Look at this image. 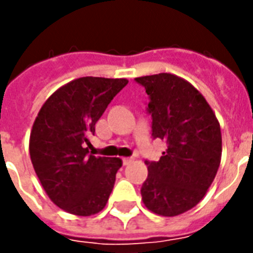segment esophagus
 <instances>
[{
    "instance_id": "obj_1",
    "label": "esophagus",
    "mask_w": 253,
    "mask_h": 253,
    "mask_svg": "<svg viewBox=\"0 0 253 253\" xmlns=\"http://www.w3.org/2000/svg\"><path fill=\"white\" fill-rule=\"evenodd\" d=\"M132 161V157H125L123 159V165H128Z\"/></svg>"
}]
</instances>
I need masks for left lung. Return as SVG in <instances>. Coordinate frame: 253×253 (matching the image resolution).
<instances>
[{"label": "left lung", "mask_w": 253, "mask_h": 253, "mask_svg": "<svg viewBox=\"0 0 253 253\" xmlns=\"http://www.w3.org/2000/svg\"><path fill=\"white\" fill-rule=\"evenodd\" d=\"M135 81L150 97L152 135L168 143L157 163L146 161L142 202L154 214L175 217L195 207L217 175L222 154L219 122L203 94L184 78L159 73Z\"/></svg>", "instance_id": "left-lung-1"}]
</instances>
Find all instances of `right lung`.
I'll use <instances>...</instances> for the list:
<instances>
[{
  "label": "right lung",
  "mask_w": 253,
  "mask_h": 253,
  "mask_svg": "<svg viewBox=\"0 0 253 253\" xmlns=\"http://www.w3.org/2000/svg\"><path fill=\"white\" fill-rule=\"evenodd\" d=\"M126 78L81 77L58 88L42 105L30 135V156L48 198L63 211H101L122 167L118 157L89 154V137Z\"/></svg>",
  "instance_id": "1"
}]
</instances>
